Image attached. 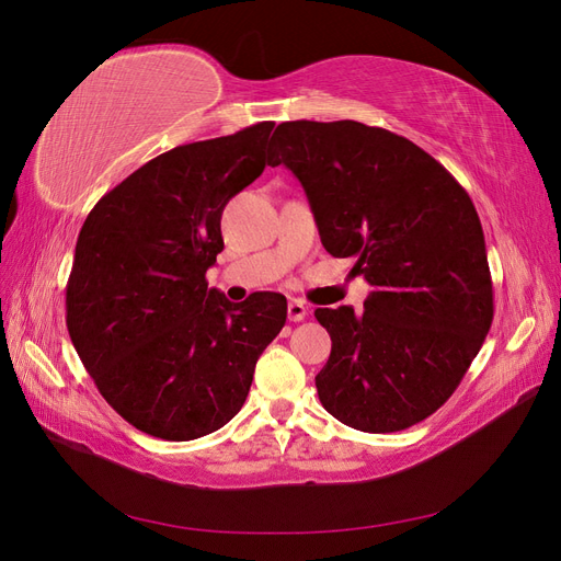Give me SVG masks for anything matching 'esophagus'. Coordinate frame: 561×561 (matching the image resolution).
Wrapping results in <instances>:
<instances>
[{"instance_id": "esophagus-1", "label": "esophagus", "mask_w": 561, "mask_h": 561, "mask_svg": "<svg viewBox=\"0 0 561 561\" xmlns=\"http://www.w3.org/2000/svg\"><path fill=\"white\" fill-rule=\"evenodd\" d=\"M309 316V307L299 299H290V304H287V318H290L293 322H299Z\"/></svg>"}]
</instances>
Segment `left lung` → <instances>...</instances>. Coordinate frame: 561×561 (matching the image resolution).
<instances>
[{"label":"left lung","instance_id":"left-lung-1","mask_svg":"<svg viewBox=\"0 0 561 561\" xmlns=\"http://www.w3.org/2000/svg\"><path fill=\"white\" fill-rule=\"evenodd\" d=\"M274 135L322 245L371 285L363 313L316 309L332 336L318 398L355 431L410 428L451 398L494 320L478 210L402 135L358 122H285Z\"/></svg>","mask_w":561,"mask_h":561}]
</instances>
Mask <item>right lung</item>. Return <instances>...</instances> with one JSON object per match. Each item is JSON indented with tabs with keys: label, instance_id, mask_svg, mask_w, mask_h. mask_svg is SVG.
Instances as JSON below:
<instances>
[{
	"label": "right lung",
	"instance_id": "add662e5",
	"mask_svg": "<svg viewBox=\"0 0 561 561\" xmlns=\"http://www.w3.org/2000/svg\"><path fill=\"white\" fill-rule=\"evenodd\" d=\"M271 130L262 122L159 154L100 198L79 231L67 332L100 396L147 435L186 443L222 428L285 325L283 295L233 304L206 280L229 198L276 165Z\"/></svg>",
	"mask_w": 561,
	"mask_h": 561
}]
</instances>
